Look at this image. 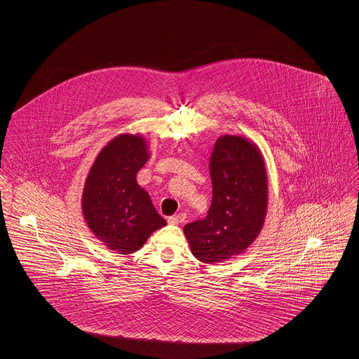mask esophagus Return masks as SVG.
Masks as SVG:
<instances>
[{"instance_id":"esophagus-1","label":"esophagus","mask_w":359,"mask_h":359,"mask_svg":"<svg viewBox=\"0 0 359 359\" xmlns=\"http://www.w3.org/2000/svg\"><path fill=\"white\" fill-rule=\"evenodd\" d=\"M186 221V214H177V215H172L168 218V223L171 224H179Z\"/></svg>"}]
</instances>
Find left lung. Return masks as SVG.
<instances>
[{
  "label": "left lung",
  "mask_w": 359,
  "mask_h": 359,
  "mask_svg": "<svg viewBox=\"0 0 359 359\" xmlns=\"http://www.w3.org/2000/svg\"><path fill=\"white\" fill-rule=\"evenodd\" d=\"M212 202L203 221L184 226L192 255L218 264L242 255L262 230L268 210V176L255 142L224 135L210 160Z\"/></svg>",
  "instance_id": "8db88e82"
}]
</instances>
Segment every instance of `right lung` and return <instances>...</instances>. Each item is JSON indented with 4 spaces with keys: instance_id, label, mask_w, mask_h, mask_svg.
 Here are the masks:
<instances>
[{
    "instance_id": "obj_1",
    "label": "right lung",
    "mask_w": 359,
    "mask_h": 359,
    "mask_svg": "<svg viewBox=\"0 0 359 359\" xmlns=\"http://www.w3.org/2000/svg\"><path fill=\"white\" fill-rule=\"evenodd\" d=\"M148 158L147 138L118 135L103 147L86 177V223L107 249L120 255L135 253L154 231L167 224L149 194L137 183V172Z\"/></svg>"
}]
</instances>
